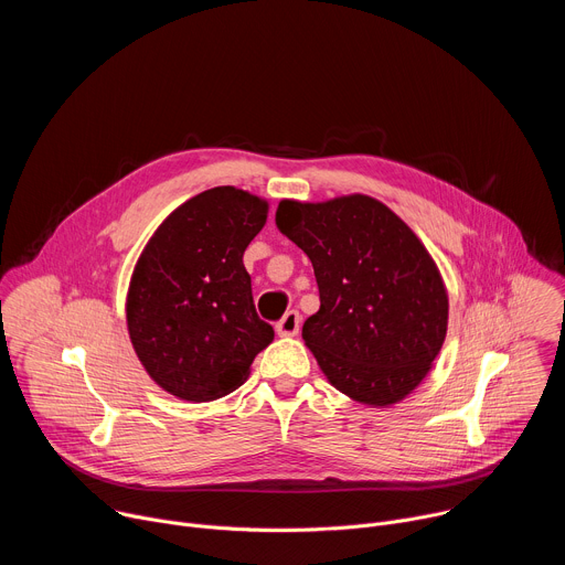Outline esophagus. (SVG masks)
<instances>
[{"instance_id":"1","label":"esophagus","mask_w":565,"mask_h":565,"mask_svg":"<svg viewBox=\"0 0 565 565\" xmlns=\"http://www.w3.org/2000/svg\"><path fill=\"white\" fill-rule=\"evenodd\" d=\"M299 327H301V315L297 310H288L279 321H277V335L281 338H292L299 333Z\"/></svg>"}]
</instances>
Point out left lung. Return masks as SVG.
Here are the masks:
<instances>
[{"mask_svg": "<svg viewBox=\"0 0 565 565\" xmlns=\"http://www.w3.org/2000/svg\"><path fill=\"white\" fill-rule=\"evenodd\" d=\"M277 227L315 270L319 310L301 338L329 382L371 407L407 397L447 335V290L412 227L384 203L351 194L281 201Z\"/></svg>", "mask_w": 565, "mask_h": 565, "instance_id": "8db88e82", "label": "left lung"}]
</instances>
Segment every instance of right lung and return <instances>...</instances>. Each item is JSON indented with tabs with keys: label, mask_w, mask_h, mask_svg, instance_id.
<instances>
[{
	"label": "right lung",
	"mask_w": 565,
	"mask_h": 565,
	"mask_svg": "<svg viewBox=\"0 0 565 565\" xmlns=\"http://www.w3.org/2000/svg\"><path fill=\"white\" fill-rule=\"evenodd\" d=\"M268 203L232 185L177 207L145 246L127 292V329L149 377L207 402L244 384L275 338L253 301L244 253Z\"/></svg>",
	"instance_id": "obj_1"
}]
</instances>
